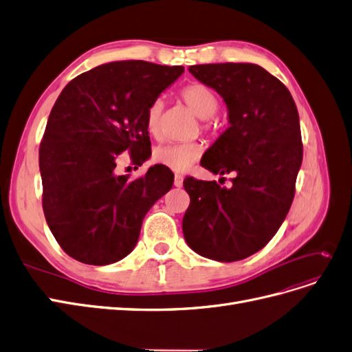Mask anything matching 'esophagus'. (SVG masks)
<instances>
[{
  "mask_svg": "<svg viewBox=\"0 0 352 352\" xmlns=\"http://www.w3.org/2000/svg\"><path fill=\"white\" fill-rule=\"evenodd\" d=\"M184 185V176L182 175H175V186L180 188Z\"/></svg>",
  "mask_w": 352,
  "mask_h": 352,
  "instance_id": "34e87169",
  "label": "esophagus"
}]
</instances>
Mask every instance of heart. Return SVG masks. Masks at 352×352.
<instances>
[{"label":"heart","instance_id":"b5f03b06","mask_svg":"<svg viewBox=\"0 0 352 352\" xmlns=\"http://www.w3.org/2000/svg\"><path fill=\"white\" fill-rule=\"evenodd\" d=\"M180 98L188 107L192 110L199 119L204 122V129L211 131L212 123L211 117L219 110L217 94L204 83H189L180 91ZM163 100H155L146 111V129L153 136L162 133V116H163ZM204 146L199 142L186 144H166L160 145L154 151V160L158 164H163L175 172H185L201 157Z\"/></svg>","mask_w":352,"mask_h":352}]
</instances>
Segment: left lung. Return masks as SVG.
Returning a JSON list of instances; mask_svg holds the SVG:
<instances>
[{"mask_svg": "<svg viewBox=\"0 0 352 352\" xmlns=\"http://www.w3.org/2000/svg\"><path fill=\"white\" fill-rule=\"evenodd\" d=\"M189 72L223 98L230 124L201 166L235 177L230 188L185 179L184 236L202 257L239 261L269 243L291 208L302 163L300 116L291 92L261 66L220 63Z\"/></svg>", "mask_w": 352, "mask_h": 352, "instance_id": "1", "label": "left lung"}]
</instances>
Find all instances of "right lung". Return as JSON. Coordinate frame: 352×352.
Returning a JSON list of instances; mask_svg holds the SVG:
<instances>
[{"label":"right lung","mask_w":352,"mask_h":352,"mask_svg":"<svg viewBox=\"0 0 352 352\" xmlns=\"http://www.w3.org/2000/svg\"><path fill=\"white\" fill-rule=\"evenodd\" d=\"M184 70L111 61L79 74L58 95L39 146L42 208L72 258L92 265L124 258L146 212L172 189L175 176L163 164L135 180L114 168L124 151L136 166L150 158L146 111Z\"/></svg>","instance_id":"obj_1"}]
</instances>
